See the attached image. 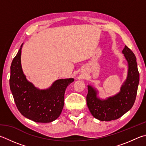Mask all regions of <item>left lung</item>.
I'll use <instances>...</instances> for the list:
<instances>
[{
	"label": "left lung",
	"mask_w": 146,
	"mask_h": 146,
	"mask_svg": "<svg viewBox=\"0 0 146 146\" xmlns=\"http://www.w3.org/2000/svg\"><path fill=\"white\" fill-rule=\"evenodd\" d=\"M128 62V74L120 91L114 96L102 99L98 96V91L91 85L87 86V105L94 117L102 121L115 120L131 109L135 101L139 83L136 57L125 46L122 51Z\"/></svg>",
	"instance_id": "1"
}]
</instances>
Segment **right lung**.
Returning <instances> with one entry per match:
<instances>
[{"label": "right lung", "instance_id": "add662e5", "mask_svg": "<svg viewBox=\"0 0 146 146\" xmlns=\"http://www.w3.org/2000/svg\"><path fill=\"white\" fill-rule=\"evenodd\" d=\"M22 46L23 43L11 65L9 86L15 104L26 118L36 123H50L61 113L66 89L74 78L58 79L45 89L35 87L27 80L22 70Z\"/></svg>", "mask_w": 146, "mask_h": 146}]
</instances>
